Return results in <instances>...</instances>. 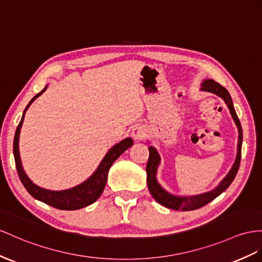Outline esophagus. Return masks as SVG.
I'll use <instances>...</instances> for the list:
<instances>
[{
    "label": "esophagus",
    "mask_w": 262,
    "mask_h": 262,
    "mask_svg": "<svg viewBox=\"0 0 262 262\" xmlns=\"http://www.w3.org/2000/svg\"><path fill=\"white\" fill-rule=\"evenodd\" d=\"M132 135H133L134 139L140 140V139H144V138L146 137L147 133H146V129L144 128L143 126H136L135 128L133 129V132H132Z\"/></svg>",
    "instance_id": "obj_1"
}]
</instances>
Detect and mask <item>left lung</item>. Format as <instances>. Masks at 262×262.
Segmentation results:
<instances>
[{
  "mask_svg": "<svg viewBox=\"0 0 262 262\" xmlns=\"http://www.w3.org/2000/svg\"><path fill=\"white\" fill-rule=\"evenodd\" d=\"M201 90L205 92H209L212 94H216L217 96L223 98L228 108L230 110L231 116L236 123L238 130H239V139H238V152H237V158L236 162H234L231 170L228 172V175L223 179V182L217 186L216 188L211 191H208L205 193H201V195L197 196H190V197H178V196H173L170 195L169 192H167L165 189L162 188L157 183L156 179V171H157V167L159 164V155L157 150L154 148V147H148L149 149V158L148 162H147L146 166V171H147V185H148V189L151 193V196L154 197L158 204L163 205L169 209L173 210H180V211H188V210H195L198 209V208L204 207L208 203H210L214 198H217L220 193H223L228 187L231 185L233 182L234 177H236L239 166H240V160H241V145H243V128H241V124L240 120L237 116L236 111L233 108V104H232V99L229 92H228L224 86H221L219 83L214 82L213 79H206L205 82L201 84Z\"/></svg>",
  "mask_w": 262,
  "mask_h": 262,
  "instance_id": "1",
  "label": "left lung"
}]
</instances>
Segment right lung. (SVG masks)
<instances>
[{
	"instance_id": "right-lung-1",
	"label": "right lung",
	"mask_w": 262,
	"mask_h": 262,
	"mask_svg": "<svg viewBox=\"0 0 262 262\" xmlns=\"http://www.w3.org/2000/svg\"><path fill=\"white\" fill-rule=\"evenodd\" d=\"M46 90L45 89L39 92L35 97L33 98L30 104L26 106L25 111L29 108V106L33 103V100L37 98L41 94ZM24 111V114H25ZM24 114L22 116L21 122H19L15 136H14V142H13V152H14V159H15V166L16 170L18 173V177L21 179L23 186L25 189L29 191L32 197L35 199L43 201L46 205H50L57 209L62 210H76L80 209V208H84L89 206L98 199V197L102 195V192L106 186L107 182V176H108V170L113 163L122 155V154L128 149L129 147L133 145V139L132 138H126L122 142L115 145L113 148L107 152V155L102 160V163L98 166L97 170L93 173V175L86 180L85 183L80 184L74 188L62 190V191H53L41 188V187L36 186L31 182V179L26 176L25 171L23 170V167L21 164V158H19V152H18V137H19V129H21L23 119H24Z\"/></svg>"
}]
</instances>
